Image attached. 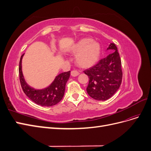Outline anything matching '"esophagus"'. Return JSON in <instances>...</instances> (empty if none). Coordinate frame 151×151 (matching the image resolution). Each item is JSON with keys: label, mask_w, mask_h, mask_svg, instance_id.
<instances>
[{"label": "esophagus", "mask_w": 151, "mask_h": 151, "mask_svg": "<svg viewBox=\"0 0 151 151\" xmlns=\"http://www.w3.org/2000/svg\"><path fill=\"white\" fill-rule=\"evenodd\" d=\"M79 74V72L77 71V70H72L71 71V76L72 77H76Z\"/></svg>", "instance_id": "obj_1"}]
</instances>
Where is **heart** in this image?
<instances>
[{
  "instance_id": "heart-1",
  "label": "heart",
  "mask_w": 151,
  "mask_h": 151,
  "mask_svg": "<svg viewBox=\"0 0 151 151\" xmlns=\"http://www.w3.org/2000/svg\"><path fill=\"white\" fill-rule=\"evenodd\" d=\"M70 52L76 54V62L79 67L89 68L99 60L101 47L99 43L92 39L84 38L73 45Z\"/></svg>"
}]
</instances>
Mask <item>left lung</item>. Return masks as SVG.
<instances>
[{
  "instance_id": "1",
  "label": "left lung",
  "mask_w": 151,
  "mask_h": 151,
  "mask_svg": "<svg viewBox=\"0 0 151 151\" xmlns=\"http://www.w3.org/2000/svg\"><path fill=\"white\" fill-rule=\"evenodd\" d=\"M107 50H113V53L84 71L89 79L87 93L98 101L110 98L119 89L122 81V62L116 45L110 43Z\"/></svg>"
}]
</instances>
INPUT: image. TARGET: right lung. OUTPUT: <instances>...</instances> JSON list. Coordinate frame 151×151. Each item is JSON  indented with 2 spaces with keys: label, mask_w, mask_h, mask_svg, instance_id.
I'll return each instance as SVG.
<instances>
[{
  "label": "right lung",
  "mask_w": 151,
  "mask_h": 151,
  "mask_svg": "<svg viewBox=\"0 0 151 151\" xmlns=\"http://www.w3.org/2000/svg\"><path fill=\"white\" fill-rule=\"evenodd\" d=\"M22 55L19 61V74L20 83L25 94L31 101L42 106H52L60 102L65 93V85L69 79L70 71L61 73L54 79L48 88L43 89H35L26 83L22 72Z\"/></svg>",
  "instance_id": "add662e5"
}]
</instances>
